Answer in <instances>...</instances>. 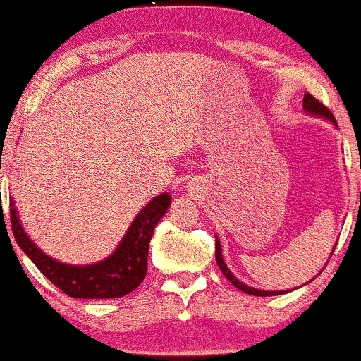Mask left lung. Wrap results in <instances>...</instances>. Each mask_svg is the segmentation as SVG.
Wrapping results in <instances>:
<instances>
[{
    "label": "left lung",
    "instance_id": "8db88e82",
    "mask_svg": "<svg viewBox=\"0 0 361 361\" xmlns=\"http://www.w3.org/2000/svg\"><path fill=\"white\" fill-rule=\"evenodd\" d=\"M304 109H306L307 113H312V114H317V116H324V118L331 119L334 124H337V123H335V118H334L332 111L329 109L326 104H322L321 101L314 98L312 94H309V93L304 94ZM216 262H217V265H219L221 271L226 275L227 280H229V281L233 284V286H237V288L240 289V291H243V293L253 294V296H270V294H273V296H275V294H281V293H278V291H275V293H271V291H260V289L250 288V286H247V284H243V283L238 281L237 278L232 275L229 268L226 267L224 260H222V253H221V243H219V240H216Z\"/></svg>",
    "mask_w": 361,
    "mask_h": 361
}]
</instances>
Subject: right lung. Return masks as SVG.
I'll use <instances>...</instances> for the list:
<instances>
[{"mask_svg": "<svg viewBox=\"0 0 361 361\" xmlns=\"http://www.w3.org/2000/svg\"><path fill=\"white\" fill-rule=\"evenodd\" d=\"M170 195H159L142 209L129 227L123 242L106 260L88 267H73L55 262L45 255L26 235L19 224L16 207L11 201V227L18 245L34 262L40 273L70 298L108 299L134 291L147 275L150 238L155 226L170 207Z\"/></svg>", "mask_w": 361, "mask_h": 361, "instance_id": "1", "label": "right lung"}]
</instances>
